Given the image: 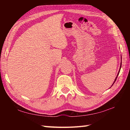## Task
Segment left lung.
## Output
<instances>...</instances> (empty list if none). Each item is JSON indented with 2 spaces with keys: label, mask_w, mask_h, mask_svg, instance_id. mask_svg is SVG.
I'll return each instance as SVG.
<instances>
[{
  "label": "left lung",
  "mask_w": 130,
  "mask_h": 130,
  "mask_svg": "<svg viewBox=\"0 0 130 130\" xmlns=\"http://www.w3.org/2000/svg\"><path fill=\"white\" fill-rule=\"evenodd\" d=\"M121 65H120V70H119V71H118V74H117V76H116V78H115V81H114V82H113V83L112 84V86L113 85V84L115 83V82H116V79H117V76H118V74H119V73H120V70H121V65H122V56H121ZM111 86V87H112ZM110 87V88H111Z\"/></svg>",
  "instance_id": "1"
}]
</instances>
